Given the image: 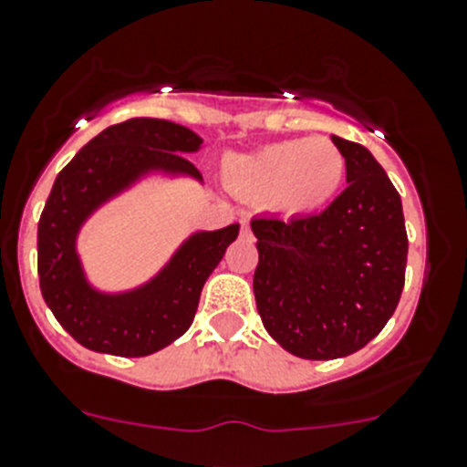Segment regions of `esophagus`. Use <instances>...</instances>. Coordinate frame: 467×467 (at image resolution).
I'll use <instances>...</instances> for the list:
<instances>
[{"label": "esophagus", "instance_id": "34e87169", "mask_svg": "<svg viewBox=\"0 0 467 467\" xmlns=\"http://www.w3.org/2000/svg\"><path fill=\"white\" fill-rule=\"evenodd\" d=\"M242 237L244 239H251L253 237L251 223H248V219H242Z\"/></svg>", "mask_w": 467, "mask_h": 467}]
</instances>
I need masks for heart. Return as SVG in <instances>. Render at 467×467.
<instances>
[{
    "instance_id": "obj_1",
    "label": "heart",
    "mask_w": 467,
    "mask_h": 467,
    "mask_svg": "<svg viewBox=\"0 0 467 467\" xmlns=\"http://www.w3.org/2000/svg\"><path fill=\"white\" fill-rule=\"evenodd\" d=\"M228 182L255 198H274L280 210L303 214L324 207L342 187L347 161L330 139H289L251 155L230 157Z\"/></svg>"
}]
</instances>
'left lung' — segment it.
Here are the masks:
<instances>
[{"label":"left lung","instance_id":"8db88e82","mask_svg":"<svg viewBox=\"0 0 467 467\" xmlns=\"http://www.w3.org/2000/svg\"><path fill=\"white\" fill-rule=\"evenodd\" d=\"M347 161V189L319 214L251 221L257 237V312L289 354L333 360L377 337L406 280L401 198L372 152L333 137Z\"/></svg>","mask_w":467,"mask_h":467}]
</instances>
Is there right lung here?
Returning a JSON list of instances; mask_svg holds the SVG:
<instances>
[{
  "mask_svg": "<svg viewBox=\"0 0 467 467\" xmlns=\"http://www.w3.org/2000/svg\"><path fill=\"white\" fill-rule=\"evenodd\" d=\"M201 143L198 134L171 120L130 119L90 139L57 175L38 221V280L52 315L81 347L141 358L169 347L192 326L202 285L237 239V223L193 234L152 283L119 296L86 285L75 237L81 221L99 202L146 171L201 178L184 157Z\"/></svg>",
  "mask_w": 467,
  "mask_h": 467,
  "instance_id": "add662e5",
  "label": "right lung"
}]
</instances>
